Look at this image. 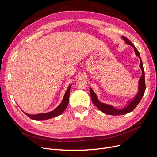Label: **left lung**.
<instances>
[{
    "mask_svg": "<svg viewBox=\"0 0 157 157\" xmlns=\"http://www.w3.org/2000/svg\"><path fill=\"white\" fill-rule=\"evenodd\" d=\"M122 39L126 41V42L128 44L132 46L133 48H134L136 54L138 56L140 59V67L142 70V75L139 80V92L137 94V96L135 97V98L133 99V100L130 103H129L128 106H126L125 108L122 109H117L112 106L106 105V104H105V103H101L100 101H99L98 98H97L96 95L95 94V93L93 92V90L90 88V96H91V99H92V101L93 103L94 104L95 106L97 107L99 109V110H101L103 113H104L105 114H107V115H124V114H126V113H128L130 112H132V111H134V109L136 107V106L138 105L139 103L140 102L141 99L145 93V90L144 69V67H143V63H142V61L141 59L139 52L137 50L135 46L129 40V39H128L125 36H122Z\"/></svg>",
    "mask_w": 157,
    "mask_h": 157,
    "instance_id": "8db88e82",
    "label": "left lung"
}]
</instances>
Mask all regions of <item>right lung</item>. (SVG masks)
<instances>
[{
	"label": "right lung",
	"instance_id": "right-lung-1",
	"mask_svg": "<svg viewBox=\"0 0 157 157\" xmlns=\"http://www.w3.org/2000/svg\"><path fill=\"white\" fill-rule=\"evenodd\" d=\"M71 86V85H70L67 90L66 91L64 95L62 102H61L60 105L56 109H54V111H52L48 113H40V114H36V115H29V114L25 113L26 114V115L29 117L30 118H31V119L40 121V120H47V119H49V118H54L61 115V114L65 111V109L67 108L69 103Z\"/></svg>",
	"mask_w": 157,
	"mask_h": 157
}]
</instances>
